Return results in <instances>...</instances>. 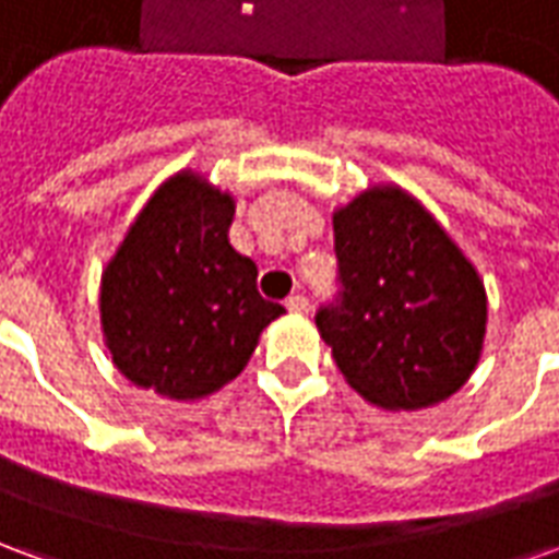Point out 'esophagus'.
<instances>
[{"label":"esophagus","mask_w":559,"mask_h":559,"mask_svg":"<svg viewBox=\"0 0 559 559\" xmlns=\"http://www.w3.org/2000/svg\"><path fill=\"white\" fill-rule=\"evenodd\" d=\"M284 305H287V311H293V314H305L308 311V296L305 293H290Z\"/></svg>","instance_id":"obj_1"}]
</instances>
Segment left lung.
Listing matches in <instances>:
<instances>
[{
    "label": "left lung",
    "mask_w": 559,
    "mask_h": 559,
    "mask_svg": "<svg viewBox=\"0 0 559 559\" xmlns=\"http://www.w3.org/2000/svg\"><path fill=\"white\" fill-rule=\"evenodd\" d=\"M338 293L317 329L362 399L386 411L440 404L467 383L485 338V287L467 257L399 188L335 212Z\"/></svg>",
    "instance_id": "8db88e82"
}]
</instances>
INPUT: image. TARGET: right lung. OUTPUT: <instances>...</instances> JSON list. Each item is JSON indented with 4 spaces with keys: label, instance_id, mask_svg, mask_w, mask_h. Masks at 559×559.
Masks as SVG:
<instances>
[{
    "label": "right lung",
    "instance_id": "add662e5",
    "mask_svg": "<svg viewBox=\"0 0 559 559\" xmlns=\"http://www.w3.org/2000/svg\"><path fill=\"white\" fill-rule=\"evenodd\" d=\"M233 197L191 173L164 182L102 278L116 368L167 399H200L242 371L284 314L257 290V263L230 245Z\"/></svg>",
    "mask_w": 559,
    "mask_h": 559
}]
</instances>
